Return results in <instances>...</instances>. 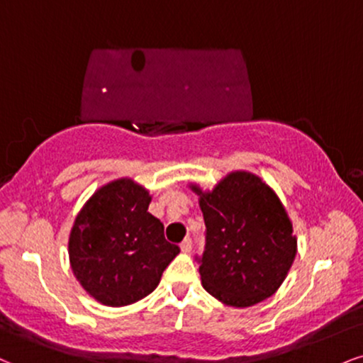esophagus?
<instances>
[{"instance_id":"34e87169","label":"esophagus","mask_w":363,"mask_h":363,"mask_svg":"<svg viewBox=\"0 0 363 363\" xmlns=\"http://www.w3.org/2000/svg\"><path fill=\"white\" fill-rule=\"evenodd\" d=\"M181 250L184 252V253H189L191 250H193V240H191V238H186L184 242L181 243Z\"/></svg>"}]
</instances>
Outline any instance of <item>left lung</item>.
Returning a JSON list of instances; mask_svg holds the SVG:
<instances>
[{
  "mask_svg": "<svg viewBox=\"0 0 363 363\" xmlns=\"http://www.w3.org/2000/svg\"><path fill=\"white\" fill-rule=\"evenodd\" d=\"M206 225L199 262L203 287L218 301L248 308L270 298L296 257L292 223L277 194L250 172H231L211 193L198 186Z\"/></svg>",
  "mask_w": 363,
  "mask_h": 363,
  "instance_id": "1",
  "label": "left lung"
}]
</instances>
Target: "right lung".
<instances>
[{
  "label": "right lung",
  "instance_id": "add662e5",
  "mask_svg": "<svg viewBox=\"0 0 363 363\" xmlns=\"http://www.w3.org/2000/svg\"><path fill=\"white\" fill-rule=\"evenodd\" d=\"M150 194L132 179H118L91 196L69 237L74 276L104 306H128L159 286L179 247L148 213Z\"/></svg>",
  "mask_w": 363,
  "mask_h": 363
}]
</instances>
